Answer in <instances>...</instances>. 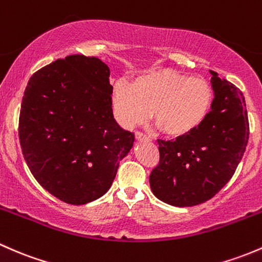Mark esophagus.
Returning a JSON list of instances; mask_svg holds the SVG:
<instances>
[{
	"label": "esophagus",
	"instance_id": "obj_1",
	"mask_svg": "<svg viewBox=\"0 0 262 262\" xmlns=\"http://www.w3.org/2000/svg\"><path fill=\"white\" fill-rule=\"evenodd\" d=\"M135 137H136L137 141H149V140H150L149 137L146 136V135L142 134V132H140V131L135 132Z\"/></svg>",
	"mask_w": 262,
	"mask_h": 262
}]
</instances>
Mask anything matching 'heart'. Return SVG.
I'll list each match as a JSON object with an SVG mask.
<instances>
[{
	"label": "heart",
	"instance_id": "1",
	"mask_svg": "<svg viewBox=\"0 0 262 262\" xmlns=\"http://www.w3.org/2000/svg\"><path fill=\"white\" fill-rule=\"evenodd\" d=\"M213 91L202 77L172 69H158L134 82L115 85L112 103L118 121L126 127L149 117L164 134L180 137L203 123L211 111Z\"/></svg>",
	"mask_w": 262,
	"mask_h": 262
}]
</instances>
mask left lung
I'll list each match as a JSON object with an SVG mask.
<instances>
[{"instance_id":"8db88e82","label":"left lung","mask_w":262,"mask_h":262,"mask_svg":"<svg viewBox=\"0 0 262 262\" xmlns=\"http://www.w3.org/2000/svg\"><path fill=\"white\" fill-rule=\"evenodd\" d=\"M211 111L198 128L175 140H158L160 161L151 171L154 195L175 207H191L214 196L236 171L249 141L242 92L212 72Z\"/></svg>"}]
</instances>
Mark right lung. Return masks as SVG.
<instances>
[{"label":"right lung","mask_w":262,"mask_h":262,"mask_svg":"<svg viewBox=\"0 0 262 262\" xmlns=\"http://www.w3.org/2000/svg\"><path fill=\"white\" fill-rule=\"evenodd\" d=\"M110 68L69 55L32 74L21 102L18 137L31 174L55 198L82 206L111 188L135 135L112 113Z\"/></svg>","instance_id":"1"}]
</instances>
